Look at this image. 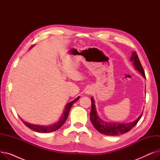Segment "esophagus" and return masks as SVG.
Masks as SVG:
<instances>
[{
  "label": "esophagus",
  "mask_w": 160,
  "mask_h": 160,
  "mask_svg": "<svg viewBox=\"0 0 160 160\" xmlns=\"http://www.w3.org/2000/svg\"><path fill=\"white\" fill-rule=\"evenodd\" d=\"M91 92H92V90H91V89H88L86 93L88 95H89L90 93H91Z\"/></svg>",
  "instance_id": "1"
}]
</instances>
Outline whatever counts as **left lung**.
Here are the masks:
<instances>
[{
  "instance_id": "left-lung-1",
  "label": "left lung",
  "mask_w": 160,
  "mask_h": 160,
  "mask_svg": "<svg viewBox=\"0 0 160 160\" xmlns=\"http://www.w3.org/2000/svg\"><path fill=\"white\" fill-rule=\"evenodd\" d=\"M130 61L133 63V65L135 67V69L140 72L142 77L145 78L144 70L142 69V65L139 60V58L136 52H132V56L130 58ZM91 100L92 106L91 110L90 112V120L96 130L100 133L104 134L106 136H119L121 135V134L129 132L133 127H134L136 125L138 122L141 119L142 114V113L137 119L129 123L107 122L102 120V119H100V117L98 116L97 112L94 98L91 97Z\"/></svg>"
}]
</instances>
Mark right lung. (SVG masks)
Listing matches in <instances>:
<instances>
[{
    "instance_id": "add662e5",
    "label": "right lung",
    "mask_w": 160,
    "mask_h": 160,
    "mask_svg": "<svg viewBox=\"0 0 160 160\" xmlns=\"http://www.w3.org/2000/svg\"><path fill=\"white\" fill-rule=\"evenodd\" d=\"M79 98H80V97H78L77 98H75L74 100H72V101L69 102L68 104H67V105L65 106V108L64 109L62 117H60V120H59L57 122H54L50 125H39V124H30L29 122L24 121L22 119H21L27 127H28L30 129H31L33 131H36L38 132H41V133H48V132H54L60 128L64 124V122H65V121L67 119V117H68L69 111L71 110L72 104L74 102H77L78 100H79Z\"/></svg>"
}]
</instances>
